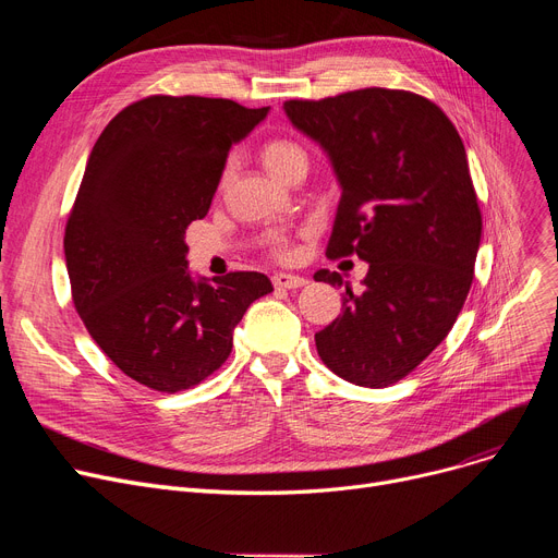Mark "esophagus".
<instances>
[{"mask_svg":"<svg viewBox=\"0 0 558 558\" xmlns=\"http://www.w3.org/2000/svg\"><path fill=\"white\" fill-rule=\"evenodd\" d=\"M274 284L278 289H301L307 284V280L303 276H294V274H276Z\"/></svg>","mask_w":558,"mask_h":558,"instance_id":"1","label":"esophagus"}]
</instances>
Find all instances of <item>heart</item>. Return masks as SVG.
Wrapping results in <instances>:
<instances>
[{
    "label": "heart",
    "instance_id": "1",
    "mask_svg": "<svg viewBox=\"0 0 558 558\" xmlns=\"http://www.w3.org/2000/svg\"><path fill=\"white\" fill-rule=\"evenodd\" d=\"M296 158H305V151L301 149L296 142H289V140H274V142H269L267 146H264V151H262V160H264V165H267V169L271 173H278L287 162L296 160ZM226 175H228V169H226ZM274 253L278 257H282V259L291 255L289 246L282 240H276Z\"/></svg>",
    "mask_w": 558,
    "mask_h": 558
}]
</instances>
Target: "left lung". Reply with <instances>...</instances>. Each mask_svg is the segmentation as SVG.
Returning a JSON list of instances; mask_svg holds the SVG:
<instances>
[{
  "mask_svg": "<svg viewBox=\"0 0 558 558\" xmlns=\"http://www.w3.org/2000/svg\"><path fill=\"white\" fill-rule=\"evenodd\" d=\"M282 108L341 187L328 257L368 262L362 291L345 282L343 312L314 335L318 357L345 383L389 387L448 337L471 291L482 215L463 142L436 104L387 87ZM314 280L343 284L328 269Z\"/></svg>",
  "mask_w": 558,
  "mask_h": 558,
  "instance_id": "left-lung-1",
  "label": "left lung"
}]
</instances>
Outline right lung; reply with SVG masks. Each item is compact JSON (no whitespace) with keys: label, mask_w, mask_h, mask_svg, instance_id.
I'll use <instances>...</instances> for the list:
<instances>
[{"label":"right lung","mask_w":558,"mask_h":558,"mask_svg":"<svg viewBox=\"0 0 558 558\" xmlns=\"http://www.w3.org/2000/svg\"><path fill=\"white\" fill-rule=\"evenodd\" d=\"M269 114L230 99L146 97L114 114L87 158L65 228L78 316L135 383L175 393L230 355L257 271L194 276L185 230L210 210L228 151Z\"/></svg>","instance_id":"right-lung-1"}]
</instances>
